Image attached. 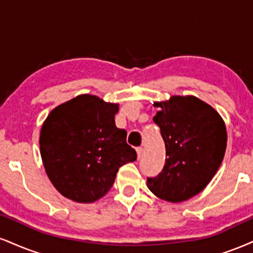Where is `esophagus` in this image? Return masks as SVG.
Here are the masks:
<instances>
[{"instance_id": "esophagus-1", "label": "esophagus", "mask_w": 253, "mask_h": 253, "mask_svg": "<svg viewBox=\"0 0 253 253\" xmlns=\"http://www.w3.org/2000/svg\"><path fill=\"white\" fill-rule=\"evenodd\" d=\"M136 153H138V159H140L142 157V154H144V150L141 147H138L136 148Z\"/></svg>"}]
</instances>
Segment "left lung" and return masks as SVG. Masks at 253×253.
<instances>
[{"instance_id": "8db88e82", "label": "left lung", "mask_w": 253, "mask_h": 253, "mask_svg": "<svg viewBox=\"0 0 253 253\" xmlns=\"http://www.w3.org/2000/svg\"><path fill=\"white\" fill-rule=\"evenodd\" d=\"M153 121L165 141L163 171L147 178V186L160 199L180 203L208 186L226 151L224 120L213 107L193 95H174L156 102Z\"/></svg>"}]
</instances>
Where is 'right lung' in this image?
<instances>
[{
    "label": "right lung",
    "mask_w": 253,
    "mask_h": 253,
    "mask_svg": "<svg viewBox=\"0 0 253 253\" xmlns=\"http://www.w3.org/2000/svg\"><path fill=\"white\" fill-rule=\"evenodd\" d=\"M118 103L81 94L48 114L40 153L48 178L63 197L93 203L113 186L119 167L136 160L127 132L115 126Z\"/></svg>",
    "instance_id": "1"
}]
</instances>
